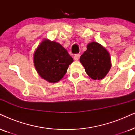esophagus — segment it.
<instances>
[{"label": "esophagus", "mask_w": 135, "mask_h": 135, "mask_svg": "<svg viewBox=\"0 0 135 135\" xmlns=\"http://www.w3.org/2000/svg\"><path fill=\"white\" fill-rule=\"evenodd\" d=\"M80 55L79 54H75V55H74V57H73V59H74V60H76V61H77L78 59H79V58H80Z\"/></svg>", "instance_id": "obj_1"}]
</instances>
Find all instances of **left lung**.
Segmentation results:
<instances>
[{
  "mask_svg": "<svg viewBox=\"0 0 135 135\" xmlns=\"http://www.w3.org/2000/svg\"><path fill=\"white\" fill-rule=\"evenodd\" d=\"M87 49L80 58L88 75L93 80H101L112 66L110 54L105 48L95 42L87 45Z\"/></svg>",
  "mask_w": 135,
  "mask_h": 135,
  "instance_id": "8db88e82",
  "label": "left lung"
}]
</instances>
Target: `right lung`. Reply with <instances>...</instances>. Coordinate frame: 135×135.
Here are the masks:
<instances>
[{
    "label": "right lung",
    "mask_w": 135,
    "mask_h": 135,
    "mask_svg": "<svg viewBox=\"0 0 135 135\" xmlns=\"http://www.w3.org/2000/svg\"><path fill=\"white\" fill-rule=\"evenodd\" d=\"M73 62L65 49L48 39L42 41L34 52L33 63L37 73L50 83L62 79Z\"/></svg>",
    "instance_id": "add662e5"
}]
</instances>
